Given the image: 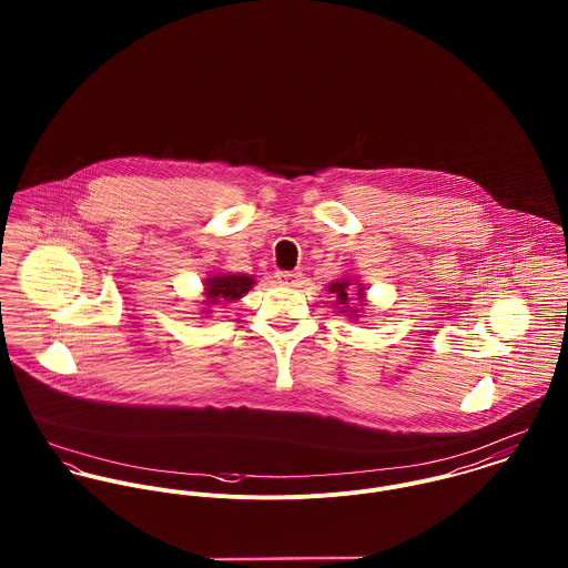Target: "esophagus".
Here are the masks:
<instances>
[{"label": "esophagus", "instance_id": "1", "mask_svg": "<svg viewBox=\"0 0 568 568\" xmlns=\"http://www.w3.org/2000/svg\"><path fill=\"white\" fill-rule=\"evenodd\" d=\"M275 277H277V282H280L282 286H295L297 280L302 277V273H300V271H277Z\"/></svg>", "mask_w": 568, "mask_h": 568}]
</instances>
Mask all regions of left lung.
<instances>
[{
    "label": "left lung",
    "mask_w": 568,
    "mask_h": 568,
    "mask_svg": "<svg viewBox=\"0 0 568 568\" xmlns=\"http://www.w3.org/2000/svg\"><path fill=\"white\" fill-rule=\"evenodd\" d=\"M327 288H329V293H334V295H336V302L341 304V313L349 311V306H347V300H349V293L354 291V288L349 286V280H341V282H334V284H329ZM356 295H358V300H363V291H361V288L356 291Z\"/></svg>",
    "instance_id": "1"
}]
</instances>
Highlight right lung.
Returning a JSON list of instances; mask_svg holds the SVG:
<instances>
[{"instance_id":"add662e5","label":"right lung","mask_w":568,"mask_h":568,"mask_svg":"<svg viewBox=\"0 0 568 568\" xmlns=\"http://www.w3.org/2000/svg\"><path fill=\"white\" fill-rule=\"evenodd\" d=\"M253 286V280L248 275H216L205 282V304H219V302H232L241 300L244 293Z\"/></svg>"}]
</instances>
